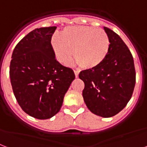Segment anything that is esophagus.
<instances>
[{"mask_svg": "<svg viewBox=\"0 0 147 147\" xmlns=\"http://www.w3.org/2000/svg\"><path fill=\"white\" fill-rule=\"evenodd\" d=\"M74 74H75V77H78V75H79V71H77V70H74Z\"/></svg>", "mask_w": 147, "mask_h": 147, "instance_id": "esophagus-1", "label": "esophagus"}]
</instances>
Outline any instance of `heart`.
<instances>
[{"label": "heart", "instance_id": "heart-1", "mask_svg": "<svg viewBox=\"0 0 147 147\" xmlns=\"http://www.w3.org/2000/svg\"><path fill=\"white\" fill-rule=\"evenodd\" d=\"M51 46L54 56L61 63L67 61L72 53L82 68L91 70L100 65L107 58L110 40L102 29L77 25L65 28L61 36L53 34Z\"/></svg>", "mask_w": 147, "mask_h": 147}]
</instances>
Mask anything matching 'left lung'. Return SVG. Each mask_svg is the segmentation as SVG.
I'll use <instances>...</instances> for the list:
<instances>
[{
	"instance_id": "left-lung-1",
	"label": "left lung",
	"mask_w": 147,
	"mask_h": 147,
	"mask_svg": "<svg viewBox=\"0 0 147 147\" xmlns=\"http://www.w3.org/2000/svg\"><path fill=\"white\" fill-rule=\"evenodd\" d=\"M110 51L97 67L80 73L84 82L83 97L93 113L111 117L120 112L131 98L136 84L134 58L123 40L107 27Z\"/></svg>"
}]
</instances>
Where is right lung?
<instances>
[{"mask_svg": "<svg viewBox=\"0 0 147 147\" xmlns=\"http://www.w3.org/2000/svg\"><path fill=\"white\" fill-rule=\"evenodd\" d=\"M57 27L32 30L20 40L10 64L11 86L18 104L31 117L46 120L57 114L75 79L74 70L59 63L51 46Z\"/></svg>", "mask_w": 147, "mask_h": 147, "instance_id": "obj_1", "label": "right lung"}]
</instances>
